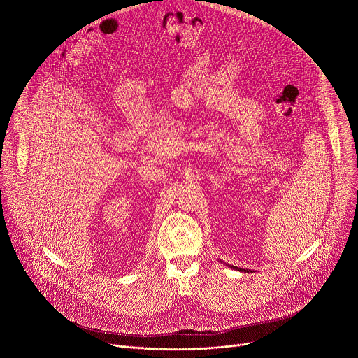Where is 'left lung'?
<instances>
[{
    "mask_svg": "<svg viewBox=\"0 0 358 358\" xmlns=\"http://www.w3.org/2000/svg\"><path fill=\"white\" fill-rule=\"evenodd\" d=\"M232 268H234V269H238V268H235V266H232ZM238 271H241V272H248V271H245V269H241V268H239Z\"/></svg>",
    "mask_w": 358,
    "mask_h": 358,
    "instance_id": "obj_1",
    "label": "left lung"
}]
</instances>
